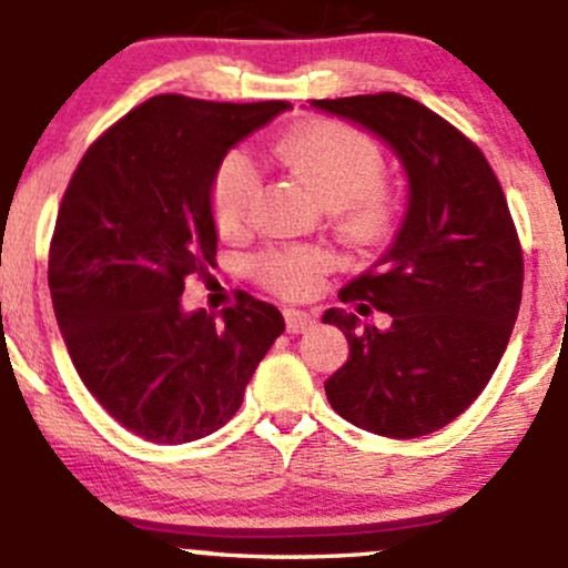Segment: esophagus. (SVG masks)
<instances>
[{
    "mask_svg": "<svg viewBox=\"0 0 568 568\" xmlns=\"http://www.w3.org/2000/svg\"><path fill=\"white\" fill-rule=\"evenodd\" d=\"M312 325H315V317L306 315V312L285 310V328H288V334H304Z\"/></svg>",
    "mask_w": 568,
    "mask_h": 568,
    "instance_id": "34e87169",
    "label": "esophagus"
}]
</instances>
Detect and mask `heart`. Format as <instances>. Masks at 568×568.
<instances>
[{
  "label": "heart",
  "instance_id": "heart-1",
  "mask_svg": "<svg viewBox=\"0 0 568 568\" xmlns=\"http://www.w3.org/2000/svg\"><path fill=\"white\" fill-rule=\"evenodd\" d=\"M275 158L323 207L338 211L344 232L352 237H376L387 226L393 205L379 184L384 160L366 133L342 122H317L280 141ZM253 192L256 175L251 165L243 158L226 160L211 192L213 221L221 234L232 237L245 230ZM325 270L328 258L317 247L266 251L256 258L258 277L285 296L312 293Z\"/></svg>",
  "mask_w": 568,
  "mask_h": 568
}]
</instances>
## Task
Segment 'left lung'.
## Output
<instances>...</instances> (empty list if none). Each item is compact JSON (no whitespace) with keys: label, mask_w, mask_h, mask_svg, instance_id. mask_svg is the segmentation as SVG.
<instances>
[{"label":"left lung","mask_w":568,"mask_h":568,"mask_svg":"<svg viewBox=\"0 0 568 568\" xmlns=\"http://www.w3.org/2000/svg\"><path fill=\"white\" fill-rule=\"evenodd\" d=\"M387 143L408 179L406 216L387 253L338 298L387 328L328 310L349 357L325 382L331 408L384 438L446 427L497 371L524 291V253L505 192L480 149L400 93L312 101Z\"/></svg>","instance_id":"1"}]
</instances>
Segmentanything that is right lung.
<instances>
[{"instance_id":"right-lung-1","label":"right lung","mask_w":568,"mask_h":568,"mask_svg":"<svg viewBox=\"0 0 568 568\" xmlns=\"http://www.w3.org/2000/svg\"><path fill=\"white\" fill-rule=\"evenodd\" d=\"M291 103L154 95L84 152L50 245L58 328L90 395L143 440L216 433L285 331L240 293L216 317L184 310V280L216 256L211 192L232 146Z\"/></svg>"}]
</instances>
